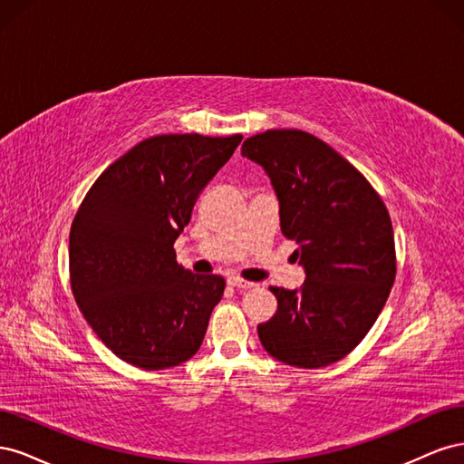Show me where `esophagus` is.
I'll use <instances>...</instances> for the list:
<instances>
[{"instance_id": "obj_1", "label": "esophagus", "mask_w": 464, "mask_h": 464, "mask_svg": "<svg viewBox=\"0 0 464 464\" xmlns=\"http://www.w3.org/2000/svg\"><path fill=\"white\" fill-rule=\"evenodd\" d=\"M228 285L234 286V288H251V286H256V283H249V280H244L240 276H230L228 278Z\"/></svg>"}]
</instances>
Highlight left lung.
Returning <instances> with one entry per match:
<instances>
[{"label": "left lung", "mask_w": 464, "mask_h": 464, "mask_svg": "<svg viewBox=\"0 0 464 464\" xmlns=\"http://www.w3.org/2000/svg\"><path fill=\"white\" fill-rule=\"evenodd\" d=\"M242 154L265 168L280 203V230L296 240L300 290L271 286L276 314L257 325L263 348L296 368H325L362 343L397 275L385 203L356 168L315 135L269 130Z\"/></svg>", "instance_id": "1"}]
</instances>
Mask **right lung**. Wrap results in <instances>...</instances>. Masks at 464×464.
Listing matches in <instances>:
<instances>
[{
  "instance_id": "1",
  "label": "right lung",
  "mask_w": 464,
  "mask_h": 464,
  "mask_svg": "<svg viewBox=\"0 0 464 464\" xmlns=\"http://www.w3.org/2000/svg\"><path fill=\"white\" fill-rule=\"evenodd\" d=\"M242 139H145L98 176L77 210L69 232L75 302L98 339L131 366H179L205 339L227 283L184 269L174 242Z\"/></svg>"
}]
</instances>
